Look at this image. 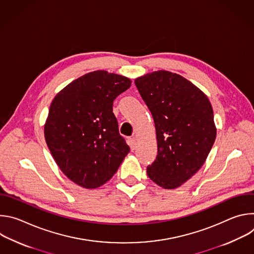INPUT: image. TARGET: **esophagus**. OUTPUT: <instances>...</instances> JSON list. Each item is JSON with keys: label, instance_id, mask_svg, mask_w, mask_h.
Wrapping results in <instances>:
<instances>
[{"label": "esophagus", "instance_id": "obj_1", "mask_svg": "<svg viewBox=\"0 0 254 254\" xmlns=\"http://www.w3.org/2000/svg\"><path fill=\"white\" fill-rule=\"evenodd\" d=\"M127 141H128V146H129L130 150L133 151L136 148V140H135V138L134 137H129Z\"/></svg>", "mask_w": 254, "mask_h": 254}]
</instances>
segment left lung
<instances>
[{
  "instance_id": "left-lung-1",
  "label": "left lung",
  "mask_w": 254,
  "mask_h": 254,
  "mask_svg": "<svg viewBox=\"0 0 254 254\" xmlns=\"http://www.w3.org/2000/svg\"><path fill=\"white\" fill-rule=\"evenodd\" d=\"M134 83L156 127L158 156L147 174L164 189L178 188L201 169L212 149V105L201 89L170 71H154Z\"/></svg>"
}]
</instances>
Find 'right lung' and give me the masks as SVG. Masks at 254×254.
<instances>
[{
	"label": "right lung",
	"mask_w": 254,
	"mask_h": 254,
	"mask_svg": "<svg viewBox=\"0 0 254 254\" xmlns=\"http://www.w3.org/2000/svg\"><path fill=\"white\" fill-rule=\"evenodd\" d=\"M130 84L126 76L96 70L70 82L50 104L46 143L63 174L82 188L105 184L129 152L113 105Z\"/></svg>",
	"instance_id": "add662e5"
}]
</instances>
